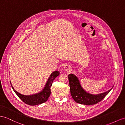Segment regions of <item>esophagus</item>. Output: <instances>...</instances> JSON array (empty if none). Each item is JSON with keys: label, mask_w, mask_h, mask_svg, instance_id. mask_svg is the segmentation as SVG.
<instances>
[{"label": "esophagus", "mask_w": 125, "mask_h": 125, "mask_svg": "<svg viewBox=\"0 0 125 125\" xmlns=\"http://www.w3.org/2000/svg\"><path fill=\"white\" fill-rule=\"evenodd\" d=\"M63 69H64L66 71L69 72V71H71V67L70 65H65L64 67H63Z\"/></svg>", "instance_id": "esophagus-1"}]
</instances>
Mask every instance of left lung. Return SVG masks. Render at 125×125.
<instances>
[{
	"label": "left lung",
	"instance_id": "8db88e82",
	"mask_svg": "<svg viewBox=\"0 0 125 125\" xmlns=\"http://www.w3.org/2000/svg\"><path fill=\"white\" fill-rule=\"evenodd\" d=\"M71 94L73 99L78 103L85 105H92L99 102L110 92L112 87L106 92L99 94H91L84 89L77 76L70 74L68 76Z\"/></svg>",
	"mask_w": 125,
	"mask_h": 125
}]
</instances>
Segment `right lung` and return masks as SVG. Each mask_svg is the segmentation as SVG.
Instances as JSON below:
<instances>
[{"label": "right lung", "instance_id": "right-lung-1", "mask_svg": "<svg viewBox=\"0 0 125 125\" xmlns=\"http://www.w3.org/2000/svg\"><path fill=\"white\" fill-rule=\"evenodd\" d=\"M59 75V72L58 71H56L53 72L50 74L49 77L45 84V86L40 92L36 93L31 95H24L18 92L14 89L13 86H12L11 82V86L14 90L15 93L17 94V95L19 97L20 99L23 101L26 104L30 105H35L44 103L46 102L49 98L51 94V87L52 86V84L53 80Z\"/></svg>", "mask_w": 125, "mask_h": 125}]
</instances>
